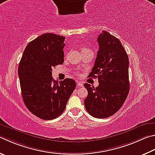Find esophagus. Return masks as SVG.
I'll list each match as a JSON object with an SVG mask.
<instances>
[{
    "mask_svg": "<svg viewBox=\"0 0 155 155\" xmlns=\"http://www.w3.org/2000/svg\"><path fill=\"white\" fill-rule=\"evenodd\" d=\"M83 84L82 82H80V81H77V87H83Z\"/></svg>",
    "mask_w": 155,
    "mask_h": 155,
    "instance_id": "34e87169",
    "label": "esophagus"
}]
</instances>
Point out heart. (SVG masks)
I'll return each mask as SVG.
<instances>
[{
	"label": "heart",
	"mask_w": 155,
	"mask_h": 155,
	"mask_svg": "<svg viewBox=\"0 0 155 155\" xmlns=\"http://www.w3.org/2000/svg\"><path fill=\"white\" fill-rule=\"evenodd\" d=\"M87 50H90V49H89L88 48H87V47H84V46L81 47V52L85 51H87Z\"/></svg>",
	"instance_id": "heart-1"
}]
</instances>
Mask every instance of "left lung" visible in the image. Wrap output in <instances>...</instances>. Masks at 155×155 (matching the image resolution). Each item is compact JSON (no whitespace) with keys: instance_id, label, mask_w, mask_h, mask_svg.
I'll return each mask as SVG.
<instances>
[{"instance_id":"left-lung-1","label":"left lung","mask_w":155,"mask_h":155,"mask_svg":"<svg viewBox=\"0 0 155 155\" xmlns=\"http://www.w3.org/2000/svg\"><path fill=\"white\" fill-rule=\"evenodd\" d=\"M97 43L99 50L88 77L97 78L99 85L84 84L88 91L84 104L90 115L104 119L116 113L127 97L129 58L120 41L106 31L98 36Z\"/></svg>"}]
</instances>
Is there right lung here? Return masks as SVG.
I'll return each instance as SVG.
<instances>
[{
    "mask_svg": "<svg viewBox=\"0 0 155 155\" xmlns=\"http://www.w3.org/2000/svg\"><path fill=\"white\" fill-rule=\"evenodd\" d=\"M65 37L52 33L27 45L18 67L22 97L27 108L40 119L52 120L62 114L76 87L72 78L58 82L52 68L64 62Z\"/></svg>",
    "mask_w": 155,
    "mask_h": 155,
    "instance_id": "1",
    "label": "right lung"
}]
</instances>
